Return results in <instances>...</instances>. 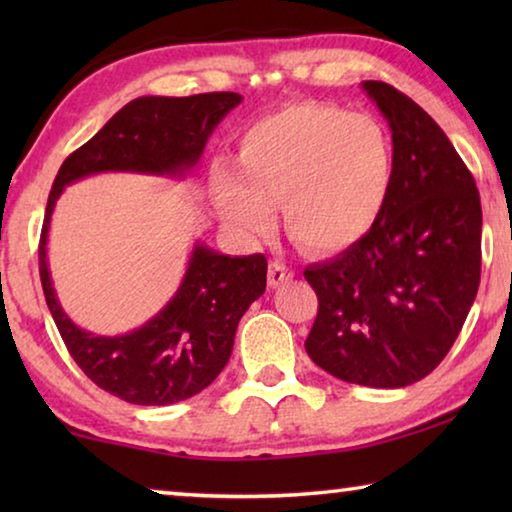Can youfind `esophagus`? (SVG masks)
<instances>
[{"label": "esophagus", "instance_id": "esophagus-1", "mask_svg": "<svg viewBox=\"0 0 512 512\" xmlns=\"http://www.w3.org/2000/svg\"><path fill=\"white\" fill-rule=\"evenodd\" d=\"M293 277V271L291 268L284 264V262H271L268 264V287H280V284L289 282Z\"/></svg>", "mask_w": 512, "mask_h": 512}]
</instances>
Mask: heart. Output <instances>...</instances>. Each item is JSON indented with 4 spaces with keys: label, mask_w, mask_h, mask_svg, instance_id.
<instances>
[{
    "label": "heart",
    "mask_w": 512,
    "mask_h": 512,
    "mask_svg": "<svg viewBox=\"0 0 512 512\" xmlns=\"http://www.w3.org/2000/svg\"><path fill=\"white\" fill-rule=\"evenodd\" d=\"M239 171L214 167L212 201L228 228L244 237L284 228L309 253L357 244L377 223L391 194L395 151L375 117L325 103H298L248 126Z\"/></svg>",
    "instance_id": "b5f03b06"
}]
</instances>
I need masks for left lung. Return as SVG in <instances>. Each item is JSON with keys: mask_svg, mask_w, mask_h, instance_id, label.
<instances>
[{"mask_svg": "<svg viewBox=\"0 0 512 512\" xmlns=\"http://www.w3.org/2000/svg\"><path fill=\"white\" fill-rule=\"evenodd\" d=\"M393 133L395 176L377 223L305 271L316 366L372 388L420 381L452 350L481 280V198L436 121L393 85L363 81Z\"/></svg>", "mask_w": 512, "mask_h": 512, "instance_id": "8db88e82", "label": "left lung"}]
</instances>
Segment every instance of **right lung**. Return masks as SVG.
Listing matches in <instances>:
<instances>
[{
	"instance_id": "add662e5",
	"label": "right lung",
	"mask_w": 512,
	"mask_h": 512,
	"mask_svg": "<svg viewBox=\"0 0 512 512\" xmlns=\"http://www.w3.org/2000/svg\"><path fill=\"white\" fill-rule=\"evenodd\" d=\"M237 92L140 97L60 164L38 246L47 307L72 359L103 391L128 404L164 406L201 393L225 368L246 309L266 289V257L219 255L194 246L183 284L167 307L124 336H94L60 307L47 266V232L58 196L74 180L103 171L185 176L216 124L239 106Z\"/></svg>"
}]
</instances>
